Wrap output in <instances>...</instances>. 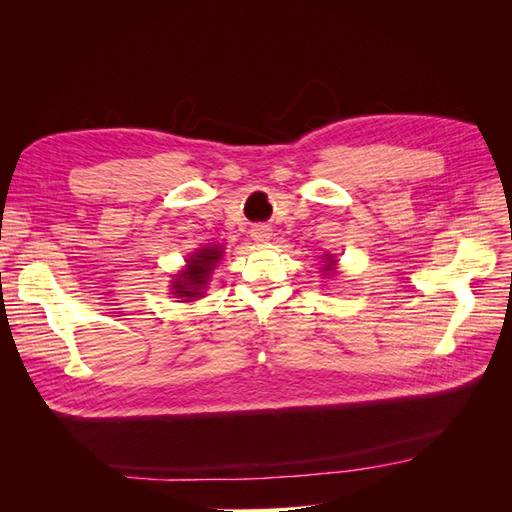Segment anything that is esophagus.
<instances>
[{
  "mask_svg": "<svg viewBox=\"0 0 512 512\" xmlns=\"http://www.w3.org/2000/svg\"><path fill=\"white\" fill-rule=\"evenodd\" d=\"M252 237H254V241H258V243H265V241L271 239V228L265 226V224H258V226L252 228Z\"/></svg>",
  "mask_w": 512,
  "mask_h": 512,
  "instance_id": "1",
  "label": "esophagus"
}]
</instances>
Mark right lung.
<instances>
[{"label":"right lung","mask_w":512,"mask_h":512,"mask_svg":"<svg viewBox=\"0 0 512 512\" xmlns=\"http://www.w3.org/2000/svg\"><path fill=\"white\" fill-rule=\"evenodd\" d=\"M222 256L220 250H198L194 258H190V267L185 273H181V280L175 282V294L177 297H196L200 290L205 288L207 277L211 269H215V262Z\"/></svg>","instance_id":"right-lung-1"}]
</instances>
